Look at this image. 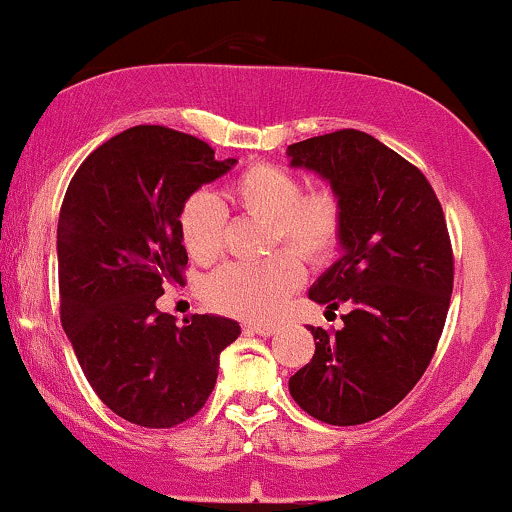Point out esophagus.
Masks as SVG:
<instances>
[{"instance_id":"obj_1","label":"esophagus","mask_w":512,"mask_h":512,"mask_svg":"<svg viewBox=\"0 0 512 512\" xmlns=\"http://www.w3.org/2000/svg\"><path fill=\"white\" fill-rule=\"evenodd\" d=\"M245 334L272 336V334H276V324H248L245 326Z\"/></svg>"}]
</instances>
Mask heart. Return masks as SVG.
<instances>
[{
	"instance_id": "1",
	"label": "heart",
	"mask_w": 512,
	"mask_h": 512,
	"mask_svg": "<svg viewBox=\"0 0 512 512\" xmlns=\"http://www.w3.org/2000/svg\"><path fill=\"white\" fill-rule=\"evenodd\" d=\"M231 200L240 212L269 224L267 243L291 245L305 260L334 252L341 236V205L326 188L300 193V181L274 164H252L233 178ZM224 205L209 190H195L178 209V233L195 262L217 260L224 236ZM303 281V264L291 250L260 262L226 264L207 281L209 305L243 319H269Z\"/></svg>"
}]
</instances>
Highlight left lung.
<instances>
[{"instance_id": "obj_1", "label": "left lung", "mask_w": 512, "mask_h": 512, "mask_svg": "<svg viewBox=\"0 0 512 512\" xmlns=\"http://www.w3.org/2000/svg\"><path fill=\"white\" fill-rule=\"evenodd\" d=\"M341 205L338 260L310 300L348 305L343 329L310 326L315 355L288 379L295 403L319 422L353 427L389 412L432 362L453 293V252L432 186L372 135L326 133L286 150Z\"/></svg>"}]
</instances>
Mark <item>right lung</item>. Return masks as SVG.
I'll return each mask as SVG.
<instances>
[{
  "instance_id": "add662e5",
  "label": "right lung",
  "mask_w": 512,
  "mask_h": 512,
  "mask_svg": "<svg viewBox=\"0 0 512 512\" xmlns=\"http://www.w3.org/2000/svg\"><path fill=\"white\" fill-rule=\"evenodd\" d=\"M193 135L133 126L97 147L71 178L57 226L61 326L109 410L147 429L190 420L217 384L219 355L240 336L219 315L176 319L157 310L183 281V200L229 174Z\"/></svg>"
}]
</instances>
